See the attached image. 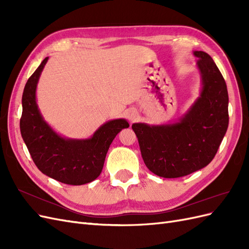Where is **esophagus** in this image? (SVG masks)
Instances as JSON below:
<instances>
[{
	"instance_id": "1",
	"label": "esophagus",
	"mask_w": 249,
	"mask_h": 249,
	"mask_svg": "<svg viewBox=\"0 0 249 249\" xmlns=\"http://www.w3.org/2000/svg\"><path fill=\"white\" fill-rule=\"evenodd\" d=\"M127 118H129L130 122H135L137 118V112H135L134 110H131L127 112Z\"/></svg>"
}]
</instances>
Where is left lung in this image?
<instances>
[{
    "label": "left lung",
    "mask_w": 249,
    "mask_h": 249,
    "mask_svg": "<svg viewBox=\"0 0 249 249\" xmlns=\"http://www.w3.org/2000/svg\"><path fill=\"white\" fill-rule=\"evenodd\" d=\"M202 88L176 124H133L142 159L155 175L175 178L197 171L214 159L229 126V93L214 60L195 51Z\"/></svg>",
    "instance_id": "obj_1"
}]
</instances>
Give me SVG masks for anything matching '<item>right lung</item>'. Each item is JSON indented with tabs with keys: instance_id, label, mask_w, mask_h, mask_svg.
<instances>
[{
	"instance_id": "obj_1",
	"label": "right lung",
	"mask_w": 249,
	"mask_h": 249,
	"mask_svg": "<svg viewBox=\"0 0 249 249\" xmlns=\"http://www.w3.org/2000/svg\"><path fill=\"white\" fill-rule=\"evenodd\" d=\"M48 59L44 58L28 79L22 92L21 137L42 173L63 184L84 185L101 175L113 139L130 124L123 118L110 120L89 139H67L58 135L44 122L36 103L37 83Z\"/></svg>"
}]
</instances>
